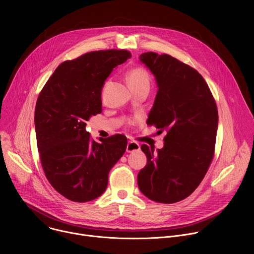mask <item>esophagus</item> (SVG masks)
I'll return each mask as SVG.
<instances>
[{
    "instance_id": "34e87169",
    "label": "esophagus",
    "mask_w": 254,
    "mask_h": 254,
    "mask_svg": "<svg viewBox=\"0 0 254 254\" xmlns=\"http://www.w3.org/2000/svg\"><path fill=\"white\" fill-rule=\"evenodd\" d=\"M140 147L137 142H135L134 140H128L127 144V153H132V152H137L139 151Z\"/></svg>"
}]
</instances>
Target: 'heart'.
Instances as JSON below:
<instances>
[{
    "label": "heart",
    "instance_id": "heart-1",
    "mask_svg": "<svg viewBox=\"0 0 254 254\" xmlns=\"http://www.w3.org/2000/svg\"><path fill=\"white\" fill-rule=\"evenodd\" d=\"M127 80L130 89L150 87L151 76L148 70L141 66H135L129 69L127 73Z\"/></svg>",
    "mask_w": 254,
    "mask_h": 254
}]
</instances>
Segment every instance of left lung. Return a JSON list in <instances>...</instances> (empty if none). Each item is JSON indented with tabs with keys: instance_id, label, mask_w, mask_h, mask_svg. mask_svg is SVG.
<instances>
[{
	"instance_id": "obj_1",
	"label": "left lung",
	"mask_w": 254,
	"mask_h": 254,
	"mask_svg": "<svg viewBox=\"0 0 254 254\" xmlns=\"http://www.w3.org/2000/svg\"><path fill=\"white\" fill-rule=\"evenodd\" d=\"M158 92L147 125L167 131L164 148L141 144L147 165L137 175L140 192L149 199L172 204L190 196L204 179L214 157L218 111L199 72L168 54L142 53Z\"/></svg>"
}]
</instances>
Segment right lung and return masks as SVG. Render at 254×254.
<instances>
[{"label":"right lung","instance_id":"add662e5","mask_svg":"<svg viewBox=\"0 0 254 254\" xmlns=\"http://www.w3.org/2000/svg\"><path fill=\"white\" fill-rule=\"evenodd\" d=\"M127 50H99L61 63L41 90L35 108L40 161L51 186L73 202H87L106 189L108 173L127 150L123 134L90 139L91 116L102 111L101 90Z\"/></svg>","mask_w":254,"mask_h":254}]
</instances>
